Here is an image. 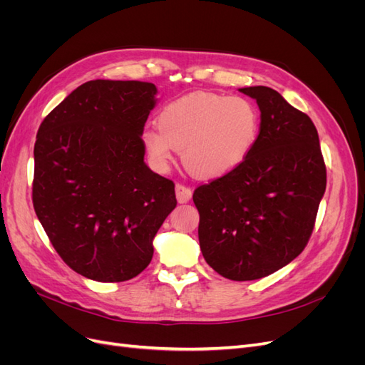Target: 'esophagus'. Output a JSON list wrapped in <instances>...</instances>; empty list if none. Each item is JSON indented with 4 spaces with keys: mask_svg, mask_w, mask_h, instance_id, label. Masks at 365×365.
Listing matches in <instances>:
<instances>
[{
    "mask_svg": "<svg viewBox=\"0 0 365 365\" xmlns=\"http://www.w3.org/2000/svg\"><path fill=\"white\" fill-rule=\"evenodd\" d=\"M175 192H176V200H178L180 204H185V202L190 201V197H192L190 187H187L184 184H176Z\"/></svg>",
    "mask_w": 365,
    "mask_h": 365,
    "instance_id": "esophagus-1",
    "label": "esophagus"
}]
</instances>
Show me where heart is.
<instances>
[{"label": "heart", "instance_id": "1", "mask_svg": "<svg viewBox=\"0 0 365 365\" xmlns=\"http://www.w3.org/2000/svg\"><path fill=\"white\" fill-rule=\"evenodd\" d=\"M158 127L143 130V146L157 169H165L173 150L195 176L213 180L237 169L256 148L262 117L245 97L192 93L165 105Z\"/></svg>", "mask_w": 365, "mask_h": 365}]
</instances>
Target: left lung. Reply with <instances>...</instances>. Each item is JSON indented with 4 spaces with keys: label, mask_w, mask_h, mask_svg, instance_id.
<instances>
[{
    "label": "left lung",
    "mask_w": 365,
    "mask_h": 365,
    "mask_svg": "<svg viewBox=\"0 0 365 365\" xmlns=\"http://www.w3.org/2000/svg\"><path fill=\"white\" fill-rule=\"evenodd\" d=\"M239 91L256 98L262 129L256 148L237 169L197 187L200 247L225 279L267 277L307 245L326 190L318 132L268 86Z\"/></svg>",
    "instance_id": "1"
}]
</instances>
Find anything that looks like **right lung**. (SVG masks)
<instances>
[{"label":"right lung","instance_id":"1","mask_svg":"<svg viewBox=\"0 0 365 365\" xmlns=\"http://www.w3.org/2000/svg\"><path fill=\"white\" fill-rule=\"evenodd\" d=\"M157 86L90 81L43 118L31 200L61 259L96 282H125L152 260L176 207L172 180L145 163L143 130Z\"/></svg>","mask_w":365,"mask_h":365}]
</instances>
